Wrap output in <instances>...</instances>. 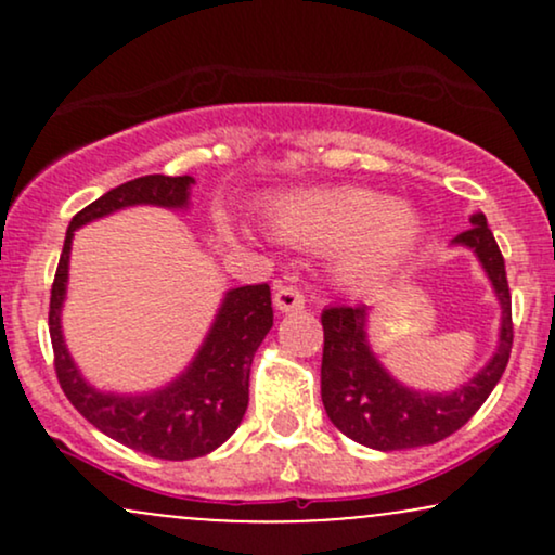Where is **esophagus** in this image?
Returning <instances> with one entry per match:
<instances>
[{
  "label": "esophagus",
  "mask_w": 555,
  "mask_h": 555,
  "mask_svg": "<svg viewBox=\"0 0 555 555\" xmlns=\"http://www.w3.org/2000/svg\"><path fill=\"white\" fill-rule=\"evenodd\" d=\"M273 305L279 313H295V310L305 308V295L292 284H279L273 292Z\"/></svg>",
  "instance_id": "34e87169"
}]
</instances>
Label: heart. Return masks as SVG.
I'll return each mask as SVG.
<instances>
[{
    "instance_id": "b5f03b06",
    "label": "heart",
    "mask_w": 555,
    "mask_h": 555,
    "mask_svg": "<svg viewBox=\"0 0 555 555\" xmlns=\"http://www.w3.org/2000/svg\"><path fill=\"white\" fill-rule=\"evenodd\" d=\"M279 240L308 250H334L336 279L349 286L384 282L417 247L420 216L404 203L362 188L284 197L271 208Z\"/></svg>"
}]
</instances>
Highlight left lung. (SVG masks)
<instances>
[{"label":"left lung","instance_id":"8db88e82","mask_svg":"<svg viewBox=\"0 0 555 555\" xmlns=\"http://www.w3.org/2000/svg\"><path fill=\"white\" fill-rule=\"evenodd\" d=\"M454 245L473 250L501 305L499 347L475 378L449 393H425L399 384L375 358L367 341V305H334L321 315V399L344 436L378 451L430 446L456 433L482 406L508 365L514 341L512 292L506 266L482 214H473Z\"/></svg>","mask_w":555,"mask_h":555}]
</instances>
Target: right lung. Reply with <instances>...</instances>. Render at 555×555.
I'll list each match as a JSON object with an SVG mask.
<instances>
[{
  "label": "right lung",
  "mask_w": 555,
  "mask_h": 555,
  "mask_svg": "<svg viewBox=\"0 0 555 555\" xmlns=\"http://www.w3.org/2000/svg\"><path fill=\"white\" fill-rule=\"evenodd\" d=\"M193 177L145 175L109 190L73 216L56 266L49 302V334L62 391L88 423L114 441L156 460L182 462L211 454L240 428L250 399V365L273 326L269 284L229 289L201 349L171 384L149 393L99 391L82 378L62 336V302L67 292L75 229L130 206L188 208Z\"/></svg>",
  "instance_id": "1"
}]
</instances>
